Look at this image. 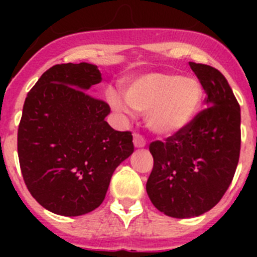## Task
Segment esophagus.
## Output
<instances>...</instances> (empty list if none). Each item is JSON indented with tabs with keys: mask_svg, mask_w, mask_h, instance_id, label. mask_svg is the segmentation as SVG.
<instances>
[{
	"mask_svg": "<svg viewBox=\"0 0 257 257\" xmlns=\"http://www.w3.org/2000/svg\"><path fill=\"white\" fill-rule=\"evenodd\" d=\"M145 144H147V142H145L144 136H142L138 133L134 134V145H135L136 148H143V147H145Z\"/></svg>",
	"mask_w": 257,
	"mask_h": 257,
	"instance_id": "34e87169",
	"label": "esophagus"
}]
</instances>
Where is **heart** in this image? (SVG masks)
<instances>
[{"label":"heart","instance_id":"obj_1","mask_svg":"<svg viewBox=\"0 0 257 257\" xmlns=\"http://www.w3.org/2000/svg\"><path fill=\"white\" fill-rule=\"evenodd\" d=\"M124 99L136 112L147 114L154 133L175 134L196 118L202 103V88L197 79L174 73H148L131 81L124 87ZM115 110L127 113L119 96L109 95Z\"/></svg>","mask_w":257,"mask_h":257}]
</instances>
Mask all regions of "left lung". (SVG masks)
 Here are the masks:
<instances>
[{
	"label": "left lung",
	"instance_id": "obj_1",
	"mask_svg": "<svg viewBox=\"0 0 257 257\" xmlns=\"http://www.w3.org/2000/svg\"><path fill=\"white\" fill-rule=\"evenodd\" d=\"M205 90L207 108L166 142L151 143L154 165L147 181L152 203L167 216H199L230 185L240 152V108L220 70L189 63Z\"/></svg>",
	"mask_w": 257,
	"mask_h": 257
}]
</instances>
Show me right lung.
Instances as JSON below:
<instances>
[{
	"instance_id": "obj_1",
	"label": "right lung",
	"mask_w": 257,
	"mask_h": 257,
	"mask_svg": "<svg viewBox=\"0 0 257 257\" xmlns=\"http://www.w3.org/2000/svg\"><path fill=\"white\" fill-rule=\"evenodd\" d=\"M96 65L56 64L28 92L18 128L23 179L42 207L79 216L101 205L118 165L134 152L130 131H115L108 104L91 95Z\"/></svg>"
}]
</instances>
